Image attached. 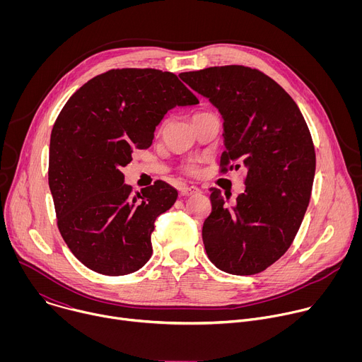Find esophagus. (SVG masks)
Here are the masks:
<instances>
[{"instance_id": "esophagus-1", "label": "esophagus", "mask_w": 362, "mask_h": 362, "mask_svg": "<svg viewBox=\"0 0 362 362\" xmlns=\"http://www.w3.org/2000/svg\"><path fill=\"white\" fill-rule=\"evenodd\" d=\"M180 196H183V197H187V196H193V194H199L200 193V189L199 187H196V186H182L180 187Z\"/></svg>"}]
</instances>
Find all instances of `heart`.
<instances>
[{
  "label": "heart",
  "instance_id": "obj_1",
  "mask_svg": "<svg viewBox=\"0 0 362 362\" xmlns=\"http://www.w3.org/2000/svg\"><path fill=\"white\" fill-rule=\"evenodd\" d=\"M185 172L189 175H196L199 172V166L196 163H189L185 166Z\"/></svg>",
  "mask_w": 362,
  "mask_h": 362
}]
</instances>
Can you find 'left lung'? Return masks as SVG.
I'll return each mask as SVG.
<instances>
[{
	"instance_id": "left-lung-1",
	"label": "left lung",
	"mask_w": 362,
	"mask_h": 362,
	"mask_svg": "<svg viewBox=\"0 0 362 362\" xmlns=\"http://www.w3.org/2000/svg\"><path fill=\"white\" fill-rule=\"evenodd\" d=\"M180 78L223 119L222 170L232 160L247 172L235 200L211 190L212 212L202 229L206 253L223 272L259 274L288 250L305 216L315 176L311 133L292 97L259 70L209 67Z\"/></svg>"
}]
</instances>
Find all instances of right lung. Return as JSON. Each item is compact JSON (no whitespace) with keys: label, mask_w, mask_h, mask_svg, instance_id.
Masks as SVG:
<instances>
[{"label":"right lung","mask_w":362,"mask_h":362,"mask_svg":"<svg viewBox=\"0 0 362 362\" xmlns=\"http://www.w3.org/2000/svg\"><path fill=\"white\" fill-rule=\"evenodd\" d=\"M194 105L177 76L153 69L110 70L66 103L51 132L48 185L60 233L88 269L120 276L150 259L154 221L177 190L158 180L132 194L122 168L150 147L169 110Z\"/></svg>","instance_id":"1"}]
</instances>
